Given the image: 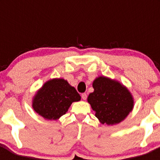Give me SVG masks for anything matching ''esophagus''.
Listing matches in <instances>:
<instances>
[{"mask_svg": "<svg viewBox=\"0 0 160 160\" xmlns=\"http://www.w3.org/2000/svg\"><path fill=\"white\" fill-rule=\"evenodd\" d=\"M82 98L83 100H86L87 98V94H86V93H83V94H82Z\"/></svg>", "mask_w": 160, "mask_h": 160, "instance_id": "obj_1", "label": "esophagus"}]
</instances>
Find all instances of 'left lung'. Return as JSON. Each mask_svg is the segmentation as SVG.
<instances>
[{
	"label": "left lung",
	"instance_id": "left-lung-1",
	"mask_svg": "<svg viewBox=\"0 0 160 160\" xmlns=\"http://www.w3.org/2000/svg\"><path fill=\"white\" fill-rule=\"evenodd\" d=\"M93 87L94 91L89 94L87 100L102 124L118 123L132 111V96L118 82L99 77L94 81Z\"/></svg>",
	"mask_w": 160,
	"mask_h": 160
}]
</instances>
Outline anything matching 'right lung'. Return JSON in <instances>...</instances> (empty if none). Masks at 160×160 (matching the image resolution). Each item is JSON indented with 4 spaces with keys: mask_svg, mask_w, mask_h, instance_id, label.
Masks as SVG:
<instances>
[{
    "mask_svg": "<svg viewBox=\"0 0 160 160\" xmlns=\"http://www.w3.org/2000/svg\"><path fill=\"white\" fill-rule=\"evenodd\" d=\"M81 99L75 88L62 78L49 80L35 95L32 108L41 116L56 120L67 112L73 102Z\"/></svg>",
    "mask_w": 160,
    "mask_h": 160,
    "instance_id": "right-lung-1",
    "label": "right lung"
}]
</instances>
